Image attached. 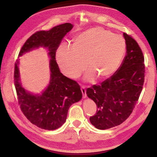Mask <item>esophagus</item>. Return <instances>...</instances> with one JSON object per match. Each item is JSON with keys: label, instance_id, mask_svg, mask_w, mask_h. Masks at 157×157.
<instances>
[{"label": "esophagus", "instance_id": "34e87169", "mask_svg": "<svg viewBox=\"0 0 157 157\" xmlns=\"http://www.w3.org/2000/svg\"><path fill=\"white\" fill-rule=\"evenodd\" d=\"M81 91L82 93L83 98H86V89H85V88L84 86H82L81 88Z\"/></svg>", "mask_w": 157, "mask_h": 157}]
</instances>
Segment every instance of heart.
Here are the masks:
<instances>
[{
	"mask_svg": "<svg viewBox=\"0 0 157 157\" xmlns=\"http://www.w3.org/2000/svg\"><path fill=\"white\" fill-rule=\"evenodd\" d=\"M123 38L101 27L90 28L76 35L73 47L63 44L57 51L56 59L62 73L77 78L86 67L90 69L86 80L95 76L105 80L116 72L126 52Z\"/></svg>",
	"mask_w": 157,
	"mask_h": 157,
	"instance_id": "b5f03b06",
	"label": "heart"
}]
</instances>
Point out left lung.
Listing matches in <instances>:
<instances>
[{
  "mask_svg": "<svg viewBox=\"0 0 157 157\" xmlns=\"http://www.w3.org/2000/svg\"><path fill=\"white\" fill-rule=\"evenodd\" d=\"M126 56L110 78L86 90L89 98L96 103L97 113L90 118L99 130L120 125L129 117L141 92L145 77L144 58L137 42L123 33Z\"/></svg>",
  "mask_w": 157,
  "mask_h": 157,
  "instance_id": "left-lung-1",
  "label": "left lung"
}]
</instances>
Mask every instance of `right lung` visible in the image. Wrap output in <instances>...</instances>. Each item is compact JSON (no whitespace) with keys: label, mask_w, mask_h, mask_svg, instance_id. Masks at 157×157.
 Returning <instances> with one entry per match:
<instances>
[{"label":"right lung","mask_w":157,"mask_h":157,"mask_svg":"<svg viewBox=\"0 0 157 157\" xmlns=\"http://www.w3.org/2000/svg\"><path fill=\"white\" fill-rule=\"evenodd\" d=\"M70 23L57 25L49 31L34 33L23 44L19 57L40 47L46 48L50 57V82L40 94H33L23 87L19 59L15 63L14 83L21 110L32 124L42 129L54 130L62 126L67 119L72 104L82 99L78 83L60 72L56 60V52L63 37L73 29Z\"/></svg>","instance_id":"obj_1"}]
</instances>
